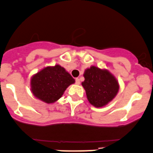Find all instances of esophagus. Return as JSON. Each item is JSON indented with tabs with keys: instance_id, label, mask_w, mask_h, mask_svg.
<instances>
[{
	"instance_id": "34e87169",
	"label": "esophagus",
	"mask_w": 153,
	"mask_h": 153,
	"mask_svg": "<svg viewBox=\"0 0 153 153\" xmlns=\"http://www.w3.org/2000/svg\"><path fill=\"white\" fill-rule=\"evenodd\" d=\"M75 81H76V85H79L80 84V80L79 78H76V79H75Z\"/></svg>"
}]
</instances>
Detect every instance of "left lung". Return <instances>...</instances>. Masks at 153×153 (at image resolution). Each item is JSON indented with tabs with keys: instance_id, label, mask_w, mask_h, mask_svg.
<instances>
[{
	"instance_id": "8db88e82",
	"label": "left lung",
	"mask_w": 153,
	"mask_h": 153,
	"mask_svg": "<svg viewBox=\"0 0 153 153\" xmlns=\"http://www.w3.org/2000/svg\"><path fill=\"white\" fill-rule=\"evenodd\" d=\"M85 81L82 85L90 104L103 107L112 101L119 91L120 85L115 76L106 69L92 65L85 71Z\"/></svg>"
}]
</instances>
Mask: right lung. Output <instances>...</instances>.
Here are the masks:
<instances>
[{
	"instance_id": "1",
	"label": "right lung",
	"mask_w": 153,
	"mask_h": 153,
	"mask_svg": "<svg viewBox=\"0 0 153 153\" xmlns=\"http://www.w3.org/2000/svg\"><path fill=\"white\" fill-rule=\"evenodd\" d=\"M74 82V79L70 74L57 64L55 66L45 67L31 77L30 89L38 99L47 103H53Z\"/></svg>"
}]
</instances>
